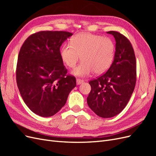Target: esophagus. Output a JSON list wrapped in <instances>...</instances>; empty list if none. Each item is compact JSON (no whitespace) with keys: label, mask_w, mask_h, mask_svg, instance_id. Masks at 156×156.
Here are the masks:
<instances>
[{"label":"esophagus","mask_w":156,"mask_h":156,"mask_svg":"<svg viewBox=\"0 0 156 156\" xmlns=\"http://www.w3.org/2000/svg\"><path fill=\"white\" fill-rule=\"evenodd\" d=\"M84 82L83 80L82 79H76V83H77V85H79V84H82Z\"/></svg>","instance_id":"34e87169"}]
</instances>
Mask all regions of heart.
Returning a JSON list of instances; mask_svg holds the SVG:
<instances>
[{"label":"heart","mask_w":156,"mask_h":156,"mask_svg":"<svg viewBox=\"0 0 156 156\" xmlns=\"http://www.w3.org/2000/svg\"><path fill=\"white\" fill-rule=\"evenodd\" d=\"M115 45L109 37L81 32L70 40V45H64L60 50L62 62L73 68L81 59L82 62L72 71V75L85 77L93 72L105 73L111 67L115 58Z\"/></svg>","instance_id":"1"}]
</instances>
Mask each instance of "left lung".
Segmentation results:
<instances>
[{"instance_id":"left-lung-1","label":"left lung","mask_w":156,"mask_h":156,"mask_svg":"<svg viewBox=\"0 0 156 156\" xmlns=\"http://www.w3.org/2000/svg\"><path fill=\"white\" fill-rule=\"evenodd\" d=\"M116 41L115 58L111 67L101 77L89 82L91 90L87 103L101 118H111L124 109L136 83V58L130 41L116 31L107 32Z\"/></svg>"}]
</instances>
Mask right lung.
<instances>
[{
  "label": "right lung",
  "mask_w": 156,
  "mask_h": 156,
  "mask_svg": "<svg viewBox=\"0 0 156 156\" xmlns=\"http://www.w3.org/2000/svg\"><path fill=\"white\" fill-rule=\"evenodd\" d=\"M72 33L41 31L30 35L19 53L16 80L23 101L37 115L49 117L64 106L76 79L66 75L60 46Z\"/></svg>",
  "instance_id": "add662e5"
}]
</instances>
